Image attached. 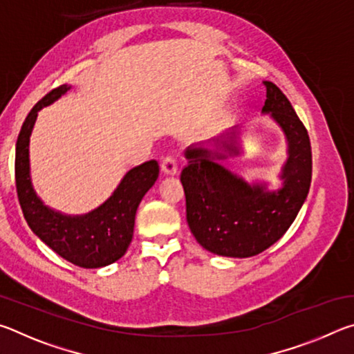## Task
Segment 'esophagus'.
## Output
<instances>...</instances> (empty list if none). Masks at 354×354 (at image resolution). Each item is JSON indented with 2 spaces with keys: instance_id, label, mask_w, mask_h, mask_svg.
<instances>
[{
  "instance_id": "esophagus-1",
  "label": "esophagus",
  "mask_w": 354,
  "mask_h": 354,
  "mask_svg": "<svg viewBox=\"0 0 354 354\" xmlns=\"http://www.w3.org/2000/svg\"><path fill=\"white\" fill-rule=\"evenodd\" d=\"M160 170H162L164 175H176L178 173V162L173 156H167L160 162Z\"/></svg>"
}]
</instances>
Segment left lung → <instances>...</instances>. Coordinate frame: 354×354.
<instances>
[{
	"label": "left lung",
	"mask_w": 354,
	"mask_h": 354,
	"mask_svg": "<svg viewBox=\"0 0 354 354\" xmlns=\"http://www.w3.org/2000/svg\"><path fill=\"white\" fill-rule=\"evenodd\" d=\"M267 100L263 113L283 129L287 160L281 170L283 187L268 190L266 184H248L220 165L239 154L236 133L218 137V149L187 148V165L181 171L187 223L203 248L227 257H250L286 234L309 194L313 153L308 131L290 101L270 81H263Z\"/></svg>",
	"instance_id": "8db88e82"
}]
</instances>
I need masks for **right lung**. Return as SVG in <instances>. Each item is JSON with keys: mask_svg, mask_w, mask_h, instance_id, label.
<instances>
[{"mask_svg": "<svg viewBox=\"0 0 354 354\" xmlns=\"http://www.w3.org/2000/svg\"><path fill=\"white\" fill-rule=\"evenodd\" d=\"M70 91L64 84L46 93L23 123L15 147V185L23 215L41 242L65 261L82 268H100L118 261L133 241L136 212L143 195L159 176V165L148 160L131 169L100 207L84 215H65L45 206L34 192L29 173V137L37 113Z\"/></svg>", "mask_w": 354, "mask_h": 354, "instance_id": "1", "label": "right lung"}]
</instances>
